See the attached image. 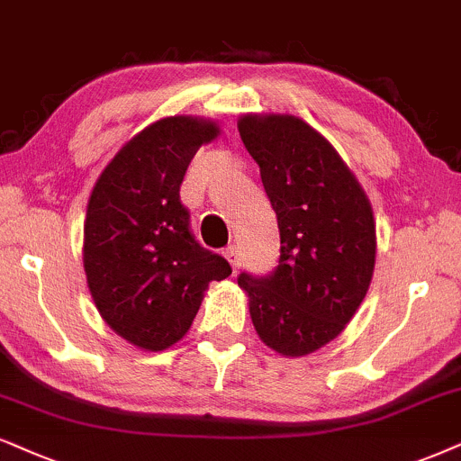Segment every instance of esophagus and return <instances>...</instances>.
Instances as JSON below:
<instances>
[{"label":"esophagus","mask_w":461,"mask_h":461,"mask_svg":"<svg viewBox=\"0 0 461 461\" xmlns=\"http://www.w3.org/2000/svg\"><path fill=\"white\" fill-rule=\"evenodd\" d=\"M225 259L230 261V266L234 267V270H236L238 266H240V253H238L236 244H230V247L225 249Z\"/></svg>","instance_id":"34e87169"}]
</instances>
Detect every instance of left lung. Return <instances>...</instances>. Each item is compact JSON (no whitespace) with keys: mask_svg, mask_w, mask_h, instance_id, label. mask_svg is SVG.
<instances>
[{"mask_svg":"<svg viewBox=\"0 0 461 461\" xmlns=\"http://www.w3.org/2000/svg\"><path fill=\"white\" fill-rule=\"evenodd\" d=\"M238 131L281 231L276 270L261 278L240 274L238 285L261 342L302 357L334 340L368 294L375 212L330 140L300 116L242 114Z\"/></svg>","mask_w":461,"mask_h":461,"instance_id":"obj_1","label":"left lung"}]
</instances>
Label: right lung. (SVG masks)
I'll return each instance as SVG.
<instances>
[{
  "mask_svg": "<svg viewBox=\"0 0 461 461\" xmlns=\"http://www.w3.org/2000/svg\"><path fill=\"white\" fill-rule=\"evenodd\" d=\"M217 121L174 114L119 149L86 203V287L108 328L142 351H163L187 334L212 281L231 267L195 242L180 183Z\"/></svg>",
  "mask_w": 461,
  "mask_h": 461,
  "instance_id": "right-lung-1",
  "label": "right lung"
}]
</instances>
